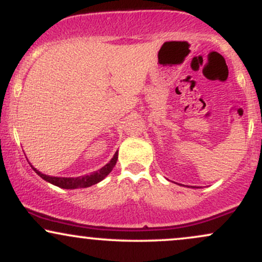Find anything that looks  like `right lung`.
Here are the masks:
<instances>
[{"label":"right lung","mask_w":262,"mask_h":262,"mask_svg":"<svg viewBox=\"0 0 262 262\" xmlns=\"http://www.w3.org/2000/svg\"><path fill=\"white\" fill-rule=\"evenodd\" d=\"M117 160H118V151H116V154L113 155V158L111 159V161L108 164L104 165L102 169L98 171H95V172L90 173V175L85 176H79V177H56V176H49L45 175V173H41L40 171L33 167V170L38 173L41 179L45 180L47 182L52 183L54 186H58L60 188L65 189H75V188H86L90 187V186L96 185L106 177L111 171L113 170L114 165L117 164Z\"/></svg>","instance_id":"obj_1"}]
</instances>
